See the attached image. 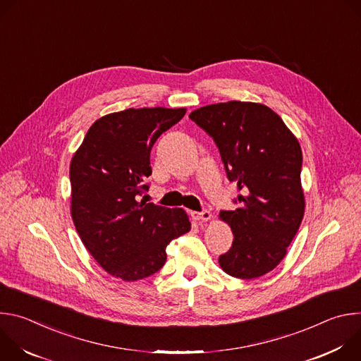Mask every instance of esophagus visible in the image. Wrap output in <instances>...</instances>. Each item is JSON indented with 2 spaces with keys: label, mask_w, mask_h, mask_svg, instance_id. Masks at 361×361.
Masks as SVG:
<instances>
[{
  "label": "esophagus",
  "mask_w": 361,
  "mask_h": 361,
  "mask_svg": "<svg viewBox=\"0 0 361 361\" xmlns=\"http://www.w3.org/2000/svg\"><path fill=\"white\" fill-rule=\"evenodd\" d=\"M191 217L195 221H209L212 219V213L209 210H202V212H191Z\"/></svg>",
  "instance_id": "34e87169"
}]
</instances>
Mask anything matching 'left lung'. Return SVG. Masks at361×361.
<instances>
[{
    "instance_id": "8db88e82",
    "label": "left lung",
    "mask_w": 361,
    "mask_h": 361,
    "mask_svg": "<svg viewBox=\"0 0 361 361\" xmlns=\"http://www.w3.org/2000/svg\"><path fill=\"white\" fill-rule=\"evenodd\" d=\"M190 118L213 137L240 191L237 209L220 213L234 240L219 263L237 279L262 277L284 259L304 216L301 147L280 116L259 102H219Z\"/></svg>"
}]
</instances>
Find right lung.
<instances>
[{
    "label": "right lung",
    "mask_w": 361,
    "mask_h": 361,
    "mask_svg": "<svg viewBox=\"0 0 361 361\" xmlns=\"http://www.w3.org/2000/svg\"><path fill=\"white\" fill-rule=\"evenodd\" d=\"M185 109H128L98 118L70 164L75 230L109 274L137 281L157 273L171 240L190 231L183 209L140 201L148 191L149 152Z\"/></svg>",
    "instance_id": "obj_1"
}]
</instances>
